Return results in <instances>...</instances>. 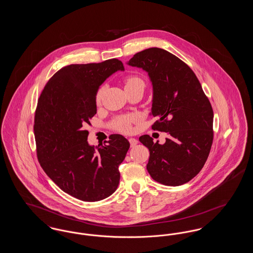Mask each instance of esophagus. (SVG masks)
Instances as JSON below:
<instances>
[{
  "label": "esophagus",
  "mask_w": 253,
  "mask_h": 253,
  "mask_svg": "<svg viewBox=\"0 0 253 253\" xmlns=\"http://www.w3.org/2000/svg\"><path fill=\"white\" fill-rule=\"evenodd\" d=\"M129 142H130V145H131V147H134L135 145L137 144V140L135 139V138H132V137H131V138H129Z\"/></svg>",
  "instance_id": "1"
}]
</instances>
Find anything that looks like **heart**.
<instances>
[{"mask_svg":"<svg viewBox=\"0 0 253 253\" xmlns=\"http://www.w3.org/2000/svg\"><path fill=\"white\" fill-rule=\"evenodd\" d=\"M124 84H125V90L134 88V87L145 88L144 81L136 75H130V76L126 77V79L124 81ZM101 96H102V90L100 89L96 93V104L100 103ZM133 121H134V118L132 116H122V117L116 119L113 122V128L116 131L128 133V132H132V123Z\"/></svg>","mask_w":253,"mask_h":253,"instance_id":"heart-1","label":"heart"}]
</instances>
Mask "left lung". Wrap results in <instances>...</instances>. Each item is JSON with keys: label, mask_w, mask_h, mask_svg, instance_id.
<instances>
[{"label": "left lung", "mask_w": 253, "mask_h": 253, "mask_svg": "<svg viewBox=\"0 0 253 253\" xmlns=\"http://www.w3.org/2000/svg\"><path fill=\"white\" fill-rule=\"evenodd\" d=\"M128 64L148 73L153 84V130L168 133L164 144L144 134L149 149L147 169L154 180L180 186L203 168L213 140V111L193 70L164 49L152 47L133 55Z\"/></svg>", "instance_id": "8db88e82"}]
</instances>
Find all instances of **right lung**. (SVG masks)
I'll list each match as a JSON object with an SVG mask.
<instances>
[{"label":"right lung","mask_w":253,"mask_h":253,"mask_svg":"<svg viewBox=\"0 0 253 253\" xmlns=\"http://www.w3.org/2000/svg\"><path fill=\"white\" fill-rule=\"evenodd\" d=\"M123 71L121 60L70 64L50 79L38 99L34 134L38 160L64 193L95 202L115 193L121 179L119 166L130 148L121 134L107 144H88L90 120L96 114V92L112 74Z\"/></svg>","instance_id":"1"}]
</instances>
